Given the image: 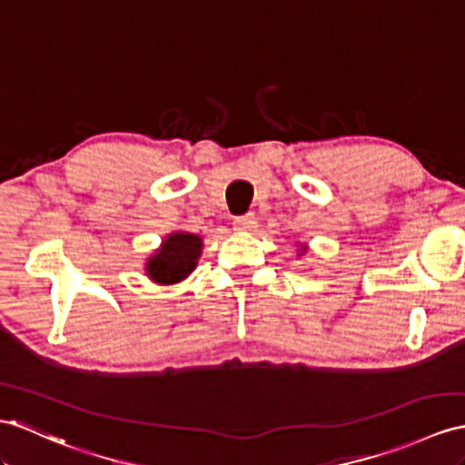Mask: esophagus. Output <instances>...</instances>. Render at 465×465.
I'll return each instance as SVG.
<instances>
[{
  "mask_svg": "<svg viewBox=\"0 0 465 465\" xmlns=\"http://www.w3.org/2000/svg\"><path fill=\"white\" fill-rule=\"evenodd\" d=\"M234 229L236 231H252L256 226V217L254 213H246V214H241V217L234 219Z\"/></svg>",
  "mask_w": 465,
  "mask_h": 465,
  "instance_id": "34e87169",
  "label": "esophagus"
}]
</instances>
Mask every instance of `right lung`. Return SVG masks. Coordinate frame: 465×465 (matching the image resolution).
I'll return each instance as SVG.
<instances>
[{"label": "right lung", "instance_id": "right-lung-1", "mask_svg": "<svg viewBox=\"0 0 465 465\" xmlns=\"http://www.w3.org/2000/svg\"><path fill=\"white\" fill-rule=\"evenodd\" d=\"M201 254V239L197 234L175 232L167 236L157 254L147 262V276L160 284H175L193 272Z\"/></svg>", "mask_w": 465, "mask_h": 465}]
</instances>
